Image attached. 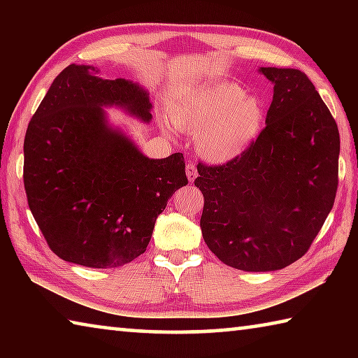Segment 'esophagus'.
<instances>
[{"mask_svg":"<svg viewBox=\"0 0 358 358\" xmlns=\"http://www.w3.org/2000/svg\"><path fill=\"white\" fill-rule=\"evenodd\" d=\"M186 177L191 181V183L197 177V169H196V164H192V162H187L186 164Z\"/></svg>","mask_w":358,"mask_h":358,"instance_id":"1","label":"esophagus"}]
</instances>
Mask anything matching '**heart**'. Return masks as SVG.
Wrapping results in <instances>:
<instances>
[{"mask_svg": "<svg viewBox=\"0 0 358 358\" xmlns=\"http://www.w3.org/2000/svg\"><path fill=\"white\" fill-rule=\"evenodd\" d=\"M178 129L196 134V150L205 159L226 162L256 141L264 123V106L235 83H213L178 96L171 106Z\"/></svg>", "mask_w": 358, "mask_h": 358, "instance_id": "1", "label": "heart"}]
</instances>
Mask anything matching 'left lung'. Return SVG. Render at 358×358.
Returning <instances> with one entry per match:
<instances>
[{
    "label": "left lung",
    "instance_id": "left-lung-1",
    "mask_svg": "<svg viewBox=\"0 0 358 358\" xmlns=\"http://www.w3.org/2000/svg\"><path fill=\"white\" fill-rule=\"evenodd\" d=\"M273 83L265 128L227 164L199 162L202 235L229 266L273 271L305 254L338 189L339 132L305 72L260 68Z\"/></svg>",
    "mask_w": 358,
    "mask_h": 358
}]
</instances>
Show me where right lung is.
<instances>
[{"instance_id": "obj_1", "label": "right lung", "mask_w": 358, "mask_h": 358, "mask_svg": "<svg viewBox=\"0 0 358 358\" xmlns=\"http://www.w3.org/2000/svg\"><path fill=\"white\" fill-rule=\"evenodd\" d=\"M106 107L143 123L153 118L138 83L69 64L48 88L23 143L28 205L47 245L90 268L121 266L143 254L156 217L187 185L183 155L150 159L108 123Z\"/></svg>"}]
</instances>
